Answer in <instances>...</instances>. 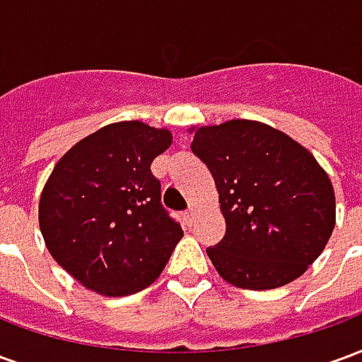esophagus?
Returning a JSON list of instances; mask_svg holds the SVG:
<instances>
[{"label": "esophagus", "mask_w": 362, "mask_h": 362, "mask_svg": "<svg viewBox=\"0 0 362 362\" xmlns=\"http://www.w3.org/2000/svg\"><path fill=\"white\" fill-rule=\"evenodd\" d=\"M196 213H197V209L194 207V205H192L188 211H186V223H188V225H192V223H194V219H196Z\"/></svg>", "instance_id": "1"}]
</instances>
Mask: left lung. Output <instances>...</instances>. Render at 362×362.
<instances>
[{
    "label": "left lung",
    "instance_id": "left-lung-1",
    "mask_svg": "<svg viewBox=\"0 0 362 362\" xmlns=\"http://www.w3.org/2000/svg\"><path fill=\"white\" fill-rule=\"evenodd\" d=\"M192 151L219 192L227 228L207 248L217 273L240 288L266 291L300 277L335 227V194L310 151L254 119L192 127Z\"/></svg>",
    "mask_w": 362,
    "mask_h": 362
}]
</instances>
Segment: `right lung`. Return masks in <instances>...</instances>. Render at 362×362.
Here are the masks:
<instances>
[{
  "label": "right lung",
  "instance_id": "obj_1",
  "mask_svg": "<svg viewBox=\"0 0 362 362\" xmlns=\"http://www.w3.org/2000/svg\"><path fill=\"white\" fill-rule=\"evenodd\" d=\"M170 143L165 127L116 122L56 163L40 194V233L52 258L83 287L134 295L165 269L184 230L160 205L151 163Z\"/></svg>",
  "mask_w": 362,
  "mask_h": 362
}]
</instances>
